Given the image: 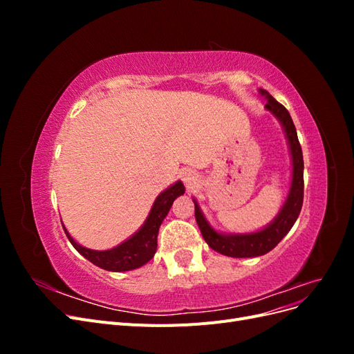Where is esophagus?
I'll return each mask as SVG.
<instances>
[{
    "label": "esophagus",
    "instance_id": "obj_1",
    "mask_svg": "<svg viewBox=\"0 0 354 354\" xmlns=\"http://www.w3.org/2000/svg\"><path fill=\"white\" fill-rule=\"evenodd\" d=\"M180 178L186 185L187 189H192V187H194V185L196 183V181H198V174L195 173L194 169H183L180 173Z\"/></svg>",
    "mask_w": 354,
    "mask_h": 354
}]
</instances>
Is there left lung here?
Here are the masks:
<instances>
[{"label": "left lung", "mask_w": 354, "mask_h": 354, "mask_svg": "<svg viewBox=\"0 0 354 354\" xmlns=\"http://www.w3.org/2000/svg\"><path fill=\"white\" fill-rule=\"evenodd\" d=\"M259 93L267 100L264 108L269 111L277 121L281 122L283 133L286 136L289 152H291L292 160V178L289 186V194L281 208L279 214L273 218L272 223L266 227L251 233H223L217 232L207 221L202 214L198 201L194 198L195 203V217L201 229L202 238L205 239L209 248L223 255L234 257V259H248V257H259L272 251L279 243L286 233L291 230L294 223L297 221L299 211L303 207V194H304V160L303 151L298 142V136L295 125L291 120V115L283 106L276 102L266 90H259Z\"/></svg>", "instance_id": "obj_1"}]
</instances>
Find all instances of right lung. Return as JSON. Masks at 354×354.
I'll use <instances>...</instances> for the list:
<instances>
[{"mask_svg": "<svg viewBox=\"0 0 354 354\" xmlns=\"http://www.w3.org/2000/svg\"><path fill=\"white\" fill-rule=\"evenodd\" d=\"M183 194H185V186L181 181H177V183L171 185L164 192H160L158 198L155 199L151 212H149L143 226L138 229L133 236H130L122 243L116 245L113 248L106 250V251H95V250L85 248V246L80 245L71 236L66 227L63 226V223L62 226L66 233L69 242L73 245V248L77 250L82 257H85L88 261L100 267V269L109 270V272L134 270L153 259V255L156 252V246H158V232H159L160 224H162L164 218L167 217V214L171 205H173L174 199Z\"/></svg>", "mask_w": 354, "mask_h": 354, "instance_id": "add662e5", "label": "right lung"}]
</instances>
